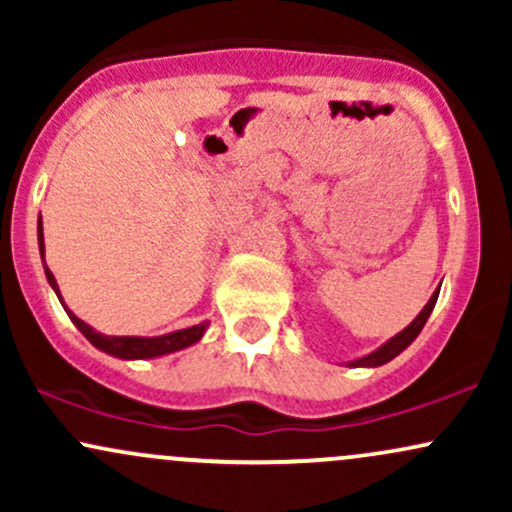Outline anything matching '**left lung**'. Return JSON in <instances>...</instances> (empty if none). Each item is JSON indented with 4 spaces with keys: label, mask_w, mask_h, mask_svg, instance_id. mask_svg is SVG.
Here are the masks:
<instances>
[{
    "label": "left lung",
    "mask_w": 512,
    "mask_h": 512,
    "mask_svg": "<svg viewBox=\"0 0 512 512\" xmlns=\"http://www.w3.org/2000/svg\"><path fill=\"white\" fill-rule=\"evenodd\" d=\"M438 291H440V289H438ZM438 291L433 293L431 301H428V303L424 305V310H421V313L414 317V322H411V325L404 327L402 332L395 334V337H392L390 342H385L383 346H380V349H375L373 354H368V356H363V358H356V361H351L349 366H354V368H358V366L375 368V366H383V363L392 361V358L402 354V351L407 349V346H409L411 342H414L416 337H419V332L424 330V325H426L428 315L433 313V305H436V301H438Z\"/></svg>",
    "instance_id": "8db88e82"
}]
</instances>
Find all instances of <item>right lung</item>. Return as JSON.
<instances>
[{
  "mask_svg": "<svg viewBox=\"0 0 512 512\" xmlns=\"http://www.w3.org/2000/svg\"><path fill=\"white\" fill-rule=\"evenodd\" d=\"M38 245H40V257H43V264H45L43 221H38ZM45 276H48L50 286L55 289L57 298L62 301L60 289H57V281L48 269V264H45ZM62 305H64V301H62ZM64 310H67L69 320H72L74 325L79 327V332L84 334V337L93 346H96V349H101L110 356L125 358V361H132V358H156V356H163V354H173V351H180V349H185V346H192L195 342H199V339H202V334L207 332V327H209V322H202V325L163 334V337H108V334H101V332L93 330V327H88L86 322L79 320V317H76L69 308H64Z\"/></svg>",
  "mask_w": 512,
  "mask_h": 512,
  "instance_id": "obj_1",
  "label": "right lung"
}]
</instances>
